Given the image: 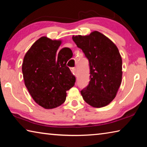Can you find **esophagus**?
Listing matches in <instances>:
<instances>
[{
	"label": "esophagus",
	"instance_id": "obj_1",
	"mask_svg": "<svg viewBox=\"0 0 147 147\" xmlns=\"http://www.w3.org/2000/svg\"><path fill=\"white\" fill-rule=\"evenodd\" d=\"M71 71H72V73L76 75V69L75 68H74V67L71 68Z\"/></svg>",
	"mask_w": 147,
	"mask_h": 147
}]
</instances>
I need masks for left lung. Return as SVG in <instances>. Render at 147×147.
<instances>
[{"label":"left lung","mask_w":147,"mask_h":147,"mask_svg":"<svg viewBox=\"0 0 147 147\" xmlns=\"http://www.w3.org/2000/svg\"><path fill=\"white\" fill-rule=\"evenodd\" d=\"M72 38L89 62L91 80L81 91L84 100L94 108L108 105L115 98L122 82V58L118 48L98 31Z\"/></svg>","instance_id":"1"}]
</instances>
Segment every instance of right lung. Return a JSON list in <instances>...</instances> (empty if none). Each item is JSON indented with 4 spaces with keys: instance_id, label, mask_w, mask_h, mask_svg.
Listing matches in <instances>:
<instances>
[{
    "instance_id": "obj_1",
    "label": "right lung",
    "mask_w": 147,
    "mask_h": 147,
    "mask_svg": "<svg viewBox=\"0 0 147 147\" xmlns=\"http://www.w3.org/2000/svg\"><path fill=\"white\" fill-rule=\"evenodd\" d=\"M62 40L43 36L26 52L22 64L24 84L36 102L53 109L65 101L66 91L73 87L76 78L67 66L70 49L58 51Z\"/></svg>"
}]
</instances>
